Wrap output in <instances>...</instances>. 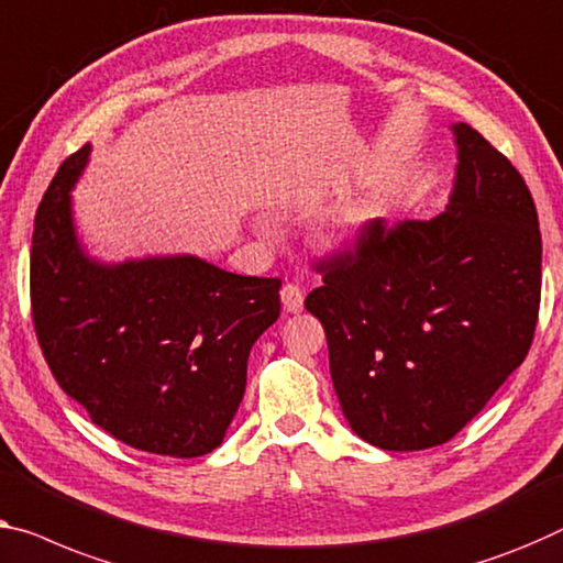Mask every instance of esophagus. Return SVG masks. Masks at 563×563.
Masks as SVG:
<instances>
[{
  "mask_svg": "<svg viewBox=\"0 0 563 563\" xmlns=\"http://www.w3.org/2000/svg\"><path fill=\"white\" fill-rule=\"evenodd\" d=\"M280 300H283V308L288 310V313H300V310H303V300H306V296H303V290L298 288V285L288 283V285H283V290H280Z\"/></svg>",
  "mask_w": 563,
  "mask_h": 563,
  "instance_id": "1",
  "label": "esophagus"
}]
</instances>
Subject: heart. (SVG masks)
Returning <instances> with one entry per match:
<instances>
[{"label": "heart", "mask_w": 563, "mask_h": 563, "mask_svg": "<svg viewBox=\"0 0 563 563\" xmlns=\"http://www.w3.org/2000/svg\"><path fill=\"white\" fill-rule=\"evenodd\" d=\"M257 232H263L260 224H257ZM358 234H362V220H358V217H343V220L333 222L331 228L321 234V242L329 253L343 255L356 247Z\"/></svg>", "instance_id": "1"}]
</instances>
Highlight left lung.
Wrapping results in <instances>:
<instances>
[{
  "label": "left lung",
  "instance_id": "8db88e82",
  "mask_svg": "<svg viewBox=\"0 0 563 563\" xmlns=\"http://www.w3.org/2000/svg\"><path fill=\"white\" fill-rule=\"evenodd\" d=\"M444 212L325 265L306 308L325 329L351 430L394 452L455 438L531 349L541 232L523 176L467 123Z\"/></svg>",
  "mask_w": 563,
  "mask_h": 563
}]
</instances>
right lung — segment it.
Instances as JSON below:
<instances>
[{
    "label": "right lung",
    "mask_w": 563,
    "mask_h": 563,
    "mask_svg": "<svg viewBox=\"0 0 563 563\" xmlns=\"http://www.w3.org/2000/svg\"><path fill=\"white\" fill-rule=\"evenodd\" d=\"M90 151L65 158L35 217L30 290L42 354L67 397L115 440L154 455H207L245 397L250 349L278 321L280 280L187 253L90 255L73 212Z\"/></svg>",
    "instance_id": "add662e5"
}]
</instances>
